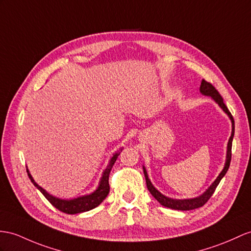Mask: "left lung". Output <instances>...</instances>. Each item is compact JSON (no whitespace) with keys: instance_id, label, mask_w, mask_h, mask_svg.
Instances as JSON below:
<instances>
[{"instance_id":"1","label":"left lung","mask_w":251,"mask_h":251,"mask_svg":"<svg viewBox=\"0 0 251 251\" xmlns=\"http://www.w3.org/2000/svg\"><path fill=\"white\" fill-rule=\"evenodd\" d=\"M200 93L202 94L203 96H207L211 97L212 100L215 101L218 106L221 107L223 111L228 115L229 119L231 120L232 124V132H231V136L228 140V145H227V154H226V162H225V166L223 168V170L221 172V174L218 175L217 178L214 180V182L212 184L205 189V192L200 195V196H197L195 198H187V199H174L165 196L163 195L158 189H156L154 187V185L152 184L148 174H147V170L145 168V166H143L144 169V175L146 178V183H147V187H148L150 194L153 196L158 202H160L162 205L169 207V209H174V210H180V211H189V210H195L198 209V207L202 206L203 204H205V202L207 200L211 198V196L213 195V193L215 192V189L217 187V185L219 184V182L224 178L225 175L227 174L229 166H230V162H231V148H232V140H233V136H234V119L232 117L231 113L229 112L228 107L225 105L224 103V99L222 98V96L219 95L218 91L215 89V87L209 82L204 81L202 79L201 81V85H200Z\"/></svg>"}]
</instances>
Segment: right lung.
Instances as JSON below:
<instances>
[{
  "label": "right lung",
  "instance_id": "obj_1",
  "mask_svg": "<svg viewBox=\"0 0 251 251\" xmlns=\"http://www.w3.org/2000/svg\"><path fill=\"white\" fill-rule=\"evenodd\" d=\"M122 151V149H120ZM120 151L115 152L113 156L111 157V160L108 161V164L106 168L103 170L102 176L99 181V185L95 189L93 193L84 195V196H79L77 198H73V199H60L53 196V195L49 194L45 188H42L40 185H38L37 183L35 182L33 179L32 175L29 174L28 168H26V172L28 175V178L32 181L33 184L37 187L39 191L42 193V195L49 200L53 206L56 207L57 210L62 211L66 214H77V213H83V212H87L95 209L98 205H99L103 200L106 198V196L109 193V184H108V176L109 173L114 166V164L117 160L118 155L120 154Z\"/></svg>",
  "mask_w": 251,
  "mask_h": 251
}]
</instances>
